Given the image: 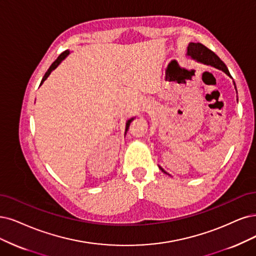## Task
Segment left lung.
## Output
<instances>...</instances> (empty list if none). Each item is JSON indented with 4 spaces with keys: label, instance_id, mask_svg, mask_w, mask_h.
Listing matches in <instances>:
<instances>
[{
    "label": "left lung",
    "instance_id": "1",
    "mask_svg": "<svg viewBox=\"0 0 256 256\" xmlns=\"http://www.w3.org/2000/svg\"><path fill=\"white\" fill-rule=\"evenodd\" d=\"M188 54L191 56L193 59H196L197 61H200L202 63L214 66V68L224 72L226 74L230 76V77H231V74L228 70V68H226V64L220 59V56H217L214 52H212L211 50L208 48V47L204 46V44L191 42L188 46ZM235 90H236V86H235ZM162 171H164V170H162Z\"/></svg>",
    "mask_w": 256,
    "mask_h": 256
}]
</instances>
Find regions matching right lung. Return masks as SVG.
Masks as SVG:
<instances>
[{
	"label": "right lung",
	"instance_id": "obj_1",
	"mask_svg": "<svg viewBox=\"0 0 256 256\" xmlns=\"http://www.w3.org/2000/svg\"><path fill=\"white\" fill-rule=\"evenodd\" d=\"M70 54V52L68 50H65V52H63L59 56H58V58H56V61H54V63L50 66V68H48V70H47L46 72H45V74H44V77H43V79H42V81H41V84L47 79V77H48V76H50V74L56 68V66H58L60 63H61V61L65 58V56H68ZM40 84V85H41ZM132 120H133V119H130L128 122H126V130H128V126H130V123L132 122Z\"/></svg>",
	"mask_w": 256,
	"mask_h": 256
}]
</instances>
